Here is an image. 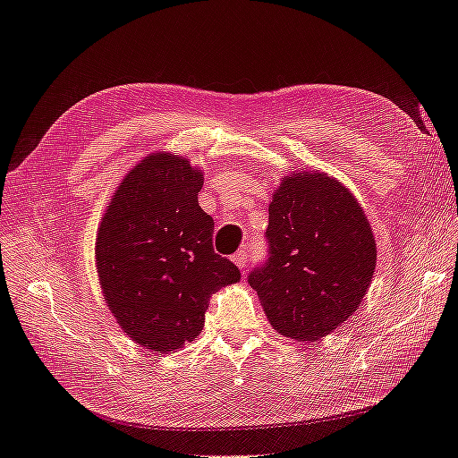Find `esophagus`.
Segmentation results:
<instances>
[{
  "mask_svg": "<svg viewBox=\"0 0 458 458\" xmlns=\"http://www.w3.org/2000/svg\"><path fill=\"white\" fill-rule=\"evenodd\" d=\"M233 261L237 263L239 269L244 273V269L248 267V263H250V259H248V250H246V248H242V250H239L237 254H234Z\"/></svg>",
  "mask_w": 458,
  "mask_h": 458,
  "instance_id": "obj_1",
  "label": "esophagus"
}]
</instances>
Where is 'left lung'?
<instances>
[{"label":"left lung","instance_id":"1","mask_svg":"<svg viewBox=\"0 0 458 458\" xmlns=\"http://www.w3.org/2000/svg\"><path fill=\"white\" fill-rule=\"evenodd\" d=\"M269 258L248 275L279 335L313 342L336 330L367 294L377 242L350 189L323 172L281 179L269 204Z\"/></svg>","mask_w":458,"mask_h":458}]
</instances>
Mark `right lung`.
Instances as JSON below:
<instances>
[{
    "mask_svg": "<svg viewBox=\"0 0 458 458\" xmlns=\"http://www.w3.org/2000/svg\"><path fill=\"white\" fill-rule=\"evenodd\" d=\"M202 183L187 158L152 152L122 179L97 233L106 306L150 352L195 340L212 294L241 281L239 267L214 252V219L199 206Z\"/></svg>",
    "mask_w": 458,
    "mask_h": 458,
    "instance_id": "right-lung-1",
    "label": "right lung"
}]
</instances>
